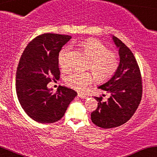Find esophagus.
Here are the masks:
<instances>
[{"instance_id":"esophagus-1","label":"esophagus","mask_w":157,"mask_h":157,"mask_svg":"<svg viewBox=\"0 0 157 157\" xmlns=\"http://www.w3.org/2000/svg\"><path fill=\"white\" fill-rule=\"evenodd\" d=\"M78 96L81 98H87V96H85V95H84V94H82V93H78Z\"/></svg>"}]
</instances>
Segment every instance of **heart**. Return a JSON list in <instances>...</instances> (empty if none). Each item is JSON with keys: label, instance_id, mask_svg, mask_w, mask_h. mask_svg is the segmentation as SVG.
I'll list each match as a JSON object with an SVG mask.
<instances>
[{"label": "heart", "instance_id": "1", "mask_svg": "<svg viewBox=\"0 0 157 157\" xmlns=\"http://www.w3.org/2000/svg\"><path fill=\"white\" fill-rule=\"evenodd\" d=\"M84 52L91 58L88 67L92 70L99 82H106L115 74L119 67V56L117 52L107 50L105 44L96 38H88L81 44ZM70 47H64L59 53L58 61L63 70L69 69L71 66L69 53ZM94 76L89 72L75 70L65 78L68 86L78 91L85 90L92 84Z\"/></svg>", "mask_w": 157, "mask_h": 157}]
</instances>
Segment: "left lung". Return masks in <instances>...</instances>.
<instances>
[{
    "label": "left lung",
    "instance_id": "left-lung-1",
    "mask_svg": "<svg viewBox=\"0 0 157 157\" xmlns=\"http://www.w3.org/2000/svg\"><path fill=\"white\" fill-rule=\"evenodd\" d=\"M119 49V64L115 74L98 88L110 95L106 101L94 97L98 107L91 113V120L96 126L107 129L124 124L134 114L142 98L140 70L132 52L117 37L112 36Z\"/></svg>",
    "mask_w": 157,
    "mask_h": 157
}]
</instances>
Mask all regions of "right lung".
Returning a JSON list of instances; mask_svg holds the SVG:
<instances>
[{"mask_svg": "<svg viewBox=\"0 0 157 157\" xmlns=\"http://www.w3.org/2000/svg\"><path fill=\"white\" fill-rule=\"evenodd\" d=\"M71 36L46 33L34 38L22 53L16 71V93L26 113L40 123H53L64 117L77 93L59 86L49 89L51 78H59L58 57Z\"/></svg>", "mask_w": 157, "mask_h": 157, "instance_id": "1", "label": "right lung"}]
</instances>
